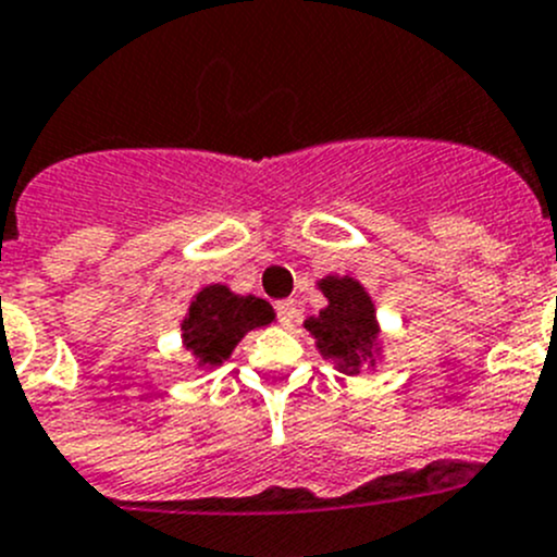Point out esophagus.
<instances>
[{"label": "esophagus", "mask_w": 557, "mask_h": 557, "mask_svg": "<svg viewBox=\"0 0 557 557\" xmlns=\"http://www.w3.org/2000/svg\"><path fill=\"white\" fill-rule=\"evenodd\" d=\"M301 310H299V301L296 299H283L277 301V321L283 323V326H294L296 321H299Z\"/></svg>", "instance_id": "1"}]
</instances>
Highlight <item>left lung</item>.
<instances>
[{
  "label": "left lung",
  "instance_id": "8db88e82",
  "mask_svg": "<svg viewBox=\"0 0 557 557\" xmlns=\"http://www.w3.org/2000/svg\"><path fill=\"white\" fill-rule=\"evenodd\" d=\"M318 288L329 305L318 315L307 318L305 329L315 337L323 359H332L348 375H356L361 364H375L377 318L364 285L354 277L329 274Z\"/></svg>",
  "mask_w": 557,
  "mask_h": 557
}]
</instances>
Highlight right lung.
<instances>
[{"mask_svg":"<svg viewBox=\"0 0 557 557\" xmlns=\"http://www.w3.org/2000/svg\"><path fill=\"white\" fill-rule=\"evenodd\" d=\"M274 321V310L267 299L239 296L228 285H207L190 301L182 321V343L196 356L201 370L223 364L239 339L258 326Z\"/></svg>","mask_w":557,"mask_h":557,"instance_id":"right-lung-1","label":"right lung"}]
</instances>
